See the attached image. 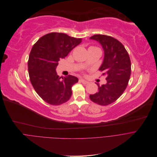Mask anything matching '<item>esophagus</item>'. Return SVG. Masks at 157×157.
<instances>
[{"label": "esophagus", "instance_id": "34e87169", "mask_svg": "<svg viewBox=\"0 0 157 157\" xmlns=\"http://www.w3.org/2000/svg\"><path fill=\"white\" fill-rule=\"evenodd\" d=\"M80 82H82L83 84H85V85H86V84L88 83V82L87 80H84V79H80Z\"/></svg>", "mask_w": 157, "mask_h": 157}]
</instances>
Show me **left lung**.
I'll use <instances>...</instances> for the list:
<instances>
[{"instance_id": "obj_1", "label": "left lung", "mask_w": 157, "mask_h": 157, "mask_svg": "<svg viewBox=\"0 0 157 157\" xmlns=\"http://www.w3.org/2000/svg\"><path fill=\"white\" fill-rule=\"evenodd\" d=\"M90 40L98 41L104 51V59L99 69L106 76V84L98 86V91L90 95L94 103L106 106L114 102L126 90L131 73V63L124 46L116 39L95 35Z\"/></svg>"}]
</instances>
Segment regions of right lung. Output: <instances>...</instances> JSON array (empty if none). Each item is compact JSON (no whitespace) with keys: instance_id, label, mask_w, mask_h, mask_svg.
I'll return each instance as SVG.
<instances>
[{"instance_id":"right-lung-1","label":"right lung","mask_w":157,"mask_h":157,"mask_svg":"<svg viewBox=\"0 0 157 157\" xmlns=\"http://www.w3.org/2000/svg\"><path fill=\"white\" fill-rule=\"evenodd\" d=\"M82 40L62 33H51L40 38L31 49L28 62L30 82L48 103L59 105L70 99L72 86L78 78L71 75L59 77L56 68L58 61L65 58Z\"/></svg>"}]
</instances>
